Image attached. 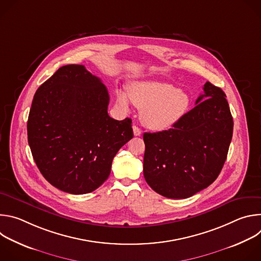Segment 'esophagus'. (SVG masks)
I'll list each match as a JSON object with an SVG mask.
<instances>
[{
	"instance_id": "34e87169",
	"label": "esophagus",
	"mask_w": 261,
	"mask_h": 261,
	"mask_svg": "<svg viewBox=\"0 0 261 261\" xmlns=\"http://www.w3.org/2000/svg\"><path fill=\"white\" fill-rule=\"evenodd\" d=\"M133 133L135 136H140L141 135V130L137 126H133Z\"/></svg>"
}]
</instances>
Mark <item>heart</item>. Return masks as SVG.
Listing matches in <instances>:
<instances>
[{"mask_svg":"<svg viewBox=\"0 0 261 261\" xmlns=\"http://www.w3.org/2000/svg\"><path fill=\"white\" fill-rule=\"evenodd\" d=\"M129 99L141 110L142 124L156 131L175 125L190 105V97L185 91L157 81L133 83L128 88V95L121 90L117 92L118 104L125 110L129 107Z\"/></svg>","mask_w":261,"mask_h":261,"instance_id":"1","label":"heart"}]
</instances>
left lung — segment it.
Instances as JSON below:
<instances>
[{"instance_id": "obj_1", "label": "left lung", "mask_w": 261, "mask_h": 261, "mask_svg": "<svg viewBox=\"0 0 261 261\" xmlns=\"http://www.w3.org/2000/svg\"><path fill=\"white\" fill-rule=\"evenodd\" d=\"M195 104L171 129L143 134L144 178L167 198H188L208 187L227 157L233 120L225 93L206 82Z\"/></svg>"}]
</instances>
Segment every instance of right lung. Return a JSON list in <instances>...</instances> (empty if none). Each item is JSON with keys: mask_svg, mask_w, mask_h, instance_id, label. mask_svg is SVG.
<instances>
[{"mask_svg": "<svg viewBox=\"0 0 261 261\" xmlns=\"http://www.w3.org/2000/svg\"><path fill=\"white\" fill-rule=\"evenodd\" d=\"M109 95L83 65H66L37 90L28 141L37 167L54 187L93 192L108 178L120 148L133 137L131 119L107 114Z\"/></svg>", "mask_w": 261, "mask_h": 261, "instance_id": "add662e5", "label": "right lung"}]
</instances>
